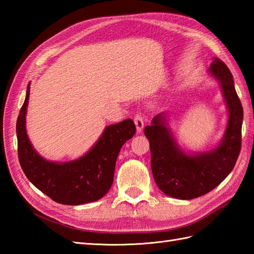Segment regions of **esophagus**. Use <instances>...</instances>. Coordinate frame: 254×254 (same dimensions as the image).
I'll return each mask as SVG.
<instances>
[{"mask_svg":"<svg viewBox=\"0 0 254 254\" xmlns=\"http://www.w3.org/2000/svg\"><path fill=\"white\" fill-rule=\"evenodd\" d=\"M134 123H135L136 131L141 132L144 127V119L142 118L141 115H139V113H137V115L134 117Z\"/></svg>","mask_w":254,"mask_h":254,"instance_id":"esophagus-1","label":"esophagus"}]
</instances>
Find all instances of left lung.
Returning a JSON list of instances; mask_svg holds the SVG:
<instances>
[{
    "mask_svg": "<svg viewBox=\"0 0 254 254\" xmlns=\"http://www.w3.org/2000/svg\"><path fill=\"white\" fill-rule=\"evenodd\" d=\"M208 73L219 83L228 110L227 127L216 147L207 152L186 153L174 138L164 112L144 128L156 185L166 195L175 198L192 199L212 191L234 169L240 153L244 110L233 75L218 58H213Z\"/></svg>",
    "mask_w": 254,
    "mask_h": 254,
    "instance_id": "obj_1",
    "label": "left lung"
}]
</instances>
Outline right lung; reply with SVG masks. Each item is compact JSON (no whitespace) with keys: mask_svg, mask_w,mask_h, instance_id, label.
Listing matches in <instances>:
<instances>
[{"mask_svg":"<svg viewBox=\"0 0 254 254\" xmlns=\"http://www.w3.org/2000/svg\"><path fill=\"white\" fill-rule=\"evenodd\" d=\"M30 84L16 124L18 159L24 174L37 189L60 204L80 205L98 201L113 182L120 149L135 134L131 119L106 127L98 141L77 159L56 163L38 154L26 131V115Z\"/></svg>","mask_w":254,"mask_h":254,"instance_id":"obj_1","label":"right lung"}]
</instances>
